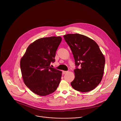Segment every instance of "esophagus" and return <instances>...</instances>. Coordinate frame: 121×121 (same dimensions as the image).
I'll return each mask as SVG.
<instances>
[{
    "label": "esophagus",
    "instance_id": "34e87169",
    "mask_svg": "<svg viewBox=\"0 0 121 121\" xmlns=\"http://www.w3.org/2000/svg\"><path fill=\"white\" fill-rule=\"evenodd\" d=\"M68 72V71H63V74H65L66 73H67Z\"/></svg>",
    "mask_w": 121,
    "mask_h": 121
}]
</instances>
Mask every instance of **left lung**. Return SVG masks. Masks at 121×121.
Segmentation results:
<instances>
[{
  "label": "left lung",
  "instance_id": "8db88e82",
  "mask_svg": "<svg viewBox=\"0 0 121 121\" xmlns=\"http://www.w3.org/2000/svg\"><path fill=\"white\" fill-rule=\"evenodd\" d=\"M64 38L72 51L76 65L80 66L74 71L72 88L83 92L94 90L102 80L105 62L99 45L93 40L78 33L67 34Z\"/></svg>",
  "mask_w": 121,
  "mask_h": 121
}]
</instances>
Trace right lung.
<instances>
[{
  "instance_id": "obj_1",
  "label": "right lung",
  "mask_w": 121,
  "mask_h": 121,
  "mask_svg": "<svg viewBox=\"0 0 121 121\" xmlns=\"http://www.w3.org/2000/svg\"><path fill=\"white\" fill-rule=\"evenodd\" d=\"M60 36L36 40L28 47L20 66L24 84L33 93L45 96L53 93L60 82L62 72L50 66L55 61Z\"/></svg>"
}]
</instances>
